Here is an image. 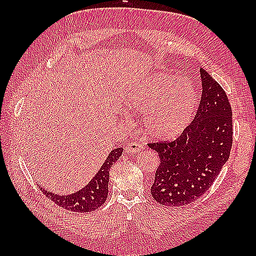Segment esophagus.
Wrapping results in <instances>:
<instances>
[{"label":"esophagus","instance_id":"esophagus-1","mask_svg":"<svg viewBox=\"0 0 256 256\" xmlns=\"http://www.w3.org/2000/svg\"><path fill=\"white\" fill-rule=\"evenodd\" d=\"M144 150V146L142 144H140L138 142H132L126 145V148H125V152H126L128 154H135V153H138V152L143 150Z\"/></svg>","mask_w":256,"mask_h":256}]
</instances>
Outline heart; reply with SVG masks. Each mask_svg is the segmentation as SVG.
<instances>
[{"label":"heart","instance_id":"heart-1","mask_svg":"<svg viewBox=\"0 0 256 256\" xmlns=\"http://www.w3.org/2000/svg\"><path fill=\"white\" fill-rule=\"evenodd\" d=\"M198 94L192 82L156 74L130 91L125 104L142 113L143 131L153 138L178 136L192 121L197 108Z\"/></svg>","mask_w":256,"mask_h":256}]
</instances>
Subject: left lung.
I'll return each instance as SVG.
<instances>
[{"label": "left lung", "mask_w": 256, "mask_h": 256, "mask_svg": "<svg viewBox=\"0 0 256 256\" xmlns=\"http://www.w3.org/2000/svg\"><path fill=\"white\" fill-rule=\"evenodd\" d=\"M202 94L194 121L174 140L148 143L160 156L150 194L157 204L187 206L212 186L230 156L232 110L222 86L200 68Z\"/></svg>", "instance_id": "8db88e82"}]
</instances>
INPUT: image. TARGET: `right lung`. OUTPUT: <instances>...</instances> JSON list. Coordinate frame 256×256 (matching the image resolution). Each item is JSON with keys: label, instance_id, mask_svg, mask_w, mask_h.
I'll return each mask as SVG.
<instances>
[{"label": "right lung", "instance_id": "1", "mask_svg": "<svg viewBox=\"0 0 256 256\" xmlns=\"http://www.w3.org/2000/svg\"><path fill=\"white\" fill-rule=\"evenodd\" d=\"M123 148H118L111 150L104 164L101 166L96 175L91 179V182L79 192L60 196L52 194V192L42 189V192L48 199L54 201L60 208L69 210L72 212H91L99 208L108 198V184L110 177V168L116 162L120 156L122 155Z\"/></svg>", "mask_w": 256, "mask_h": 256}]
</instances>
